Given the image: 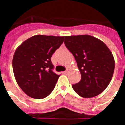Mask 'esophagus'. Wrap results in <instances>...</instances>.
Listing matches in <instances>:
<instances>
[{"instance_id": "obj_1", "label": "esophagus", "mask_w": 125, "mask_h": 125, "mask_svg": "<svg viewBox=\"0 0 125 125\" xmlns=\"http://www.w3.org/2000/svg\"><path fill=\"white\" fill-rule=\"evenodd\" d=\"M69 68H68L67 69H66V70L64 71V73L65 74H68V73L69 72Z\"/></svg>"}]
</instances>
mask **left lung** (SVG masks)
Listing matches in <instances>:
<instances>
[{"instance_id":"obj_1","label":"left lung","mask_w":125,"mask_h":125,"mask_svg":"<svg viewBox=\"0 0 125 125\" xmlns=\"http://www.w3.org/2000/svg\"><path fill=\"white\" fill-rule=\"evenodd\" d=\"M64 44L72 53L81 75L73 88L83 98L98 96L107 88L113 75L115 59L106 45L89 35L65 36Z\"/></svg>"}]
</instances>
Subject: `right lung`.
Segmentation results:
<instances>
[{
    "mask_svg": "<svg viewBox=\"0 0 125 125\" xmlns=\"http://www.w3.org/2000/svg\"><path fill=\"white\" fill-rule=\"evenodd\" d=\"M64 36L36 35L23 42L12 59L14 76L27 95L35 99L49 96L60 76L52 71L51 57L64 42Z\"/></svg>",
    "mask_w": 125,
    "mask_h": 125,
    "instance_id": "obj_1",
    "label": "right lung"
}]
</instances>
